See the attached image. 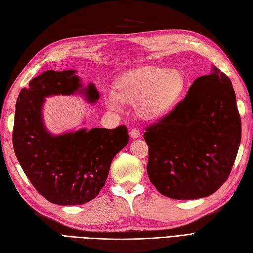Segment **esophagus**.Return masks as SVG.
<instances>
[{
  "label": "esophagus",
  "instance_id": "1",
  "mask_svg": "<svg viewBox=\"0 0 253 253\" xmlns=\"http://www.w3.org/2000/svg\"><path fill=\"white\" fill-rule=\"evenodd\" d=\"M129 135H131L132 138H137V137H139V136H140L139 129H137V128H132L131 132H129Z\"/></svg>",
  "mask_w": 253,
  "mask_h": 253
}]
</instances>
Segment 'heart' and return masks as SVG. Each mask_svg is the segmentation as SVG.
Returning a JSON list of instances; mask_svg holds the SVG:
<instances>
[{
	"label": "heart",
	"instance_id": "obj_1",
	"mask_svg": "<svg viewBox=\"0 0 253 253\" xmlns=\"http://www.w3.org/2000/svg\"><path fill=\"white\" fill-rule=\"evenodd\" d=\"M186 82L176 70L162 67H145L126 73L114 87V93L107 97V105L119 108L120 102L135 103V110L141 119L148 121L165 117L179 103Z\"/></svg>",
	"mask_w": 253,
	"mask_h": 253
}]
</instances>
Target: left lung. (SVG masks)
Segmentation results:
<instances>
[{"mask_svg": "<svg viewBox=\"0 0 253 253\" xmlns=\"http://www.w3.org/2000/svg\"><path fill=\"white\" fill-rule=\"evenodd\" d=\"M147 171L159 192L177 200L208 197L227 181L242 138L231 80L214 67L194 81L173 110L143 134Z\"/></svg>", "mask_w": 253, "mask_h": 253, "instance_id": "left-lung-1", "label": "left lung"}]
</instances>
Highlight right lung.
<instances>
[{"label":"right lung","mask_w":253,"mask_h":253,"mask_svg":"<svg viewBox=\"0 0 253 253\" xmlns=\"http://www.w3.org/2000/svg\"><path fill=\"white\" fill-rule=\"evenodd\" d=\"M81 88L74 70H49L30 81L16 104L12 145L17 159L37 192L58 206L84 204L97 197L115 155L128 142L126 126L59 136L46 132L42 117L44 98L72 94ZM80 91L91 103L99 99L93 84Z\"/></svg>","instance_id":"add662e5"}]
</instances>
